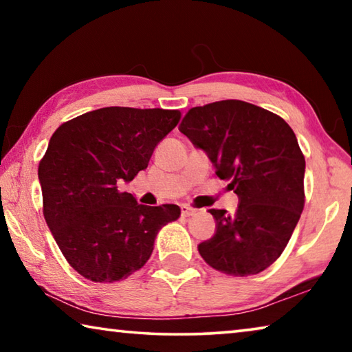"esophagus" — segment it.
<instances>
[{
	"label": "esophagus",
	"mask_w": 352,
	"mask_h": 352,
	"mask_svg": "<svg viewBox=\"0 0 352 352\" xmlns=\"http://www.w3.org/2000/svg\"><path fill=\"white\" fill-rule=\"evenodd\" d=\"M195 211H197V210H194V208H190V206H186V205L182 206V216L183 217L192 216V214H195Z\"/></svg>",
	"instance_id": "obj_1"
}]
</instances>
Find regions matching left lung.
Here are the masks:
<instances>
[{
  "instance_id": "obj_1",
  "label": "left lung",
  "mask_w": 352,
  "mask_h": 352,
  "mask_svg": "<svg viewBox=\"0 0 352 352\" xmlns=\"http://www.w3.org/2000/svg\"><path fill=\"white\" fill-rule=\"evenodd\" d=\"M178 130L239 197L234 214L210 210L216 233L199 243L201 258L233 276L265 270L284 252L305 208L306 162L294 130L275 113L236 99L194 107Z\"/></svg>"
}]
</instances>
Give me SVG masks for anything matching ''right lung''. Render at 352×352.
<instances>
[{"label": "right lung", "instance_id": "obj_1", "mask_svg": "<svg viewBox=\"0 0 352 352\" xmlns=\"http://www.w3.org/2000/svg\"><path fill=\"white\" fill-rule=\"evenodd\" d=\"M178 110L105 107L62 124L38 164L43 214L73 269L94 283L126 279L151 258L177 205H140L118 184L144 170Z\"/></svg>", "mask_w": 352, "mask_h": 352}]
</instances>
